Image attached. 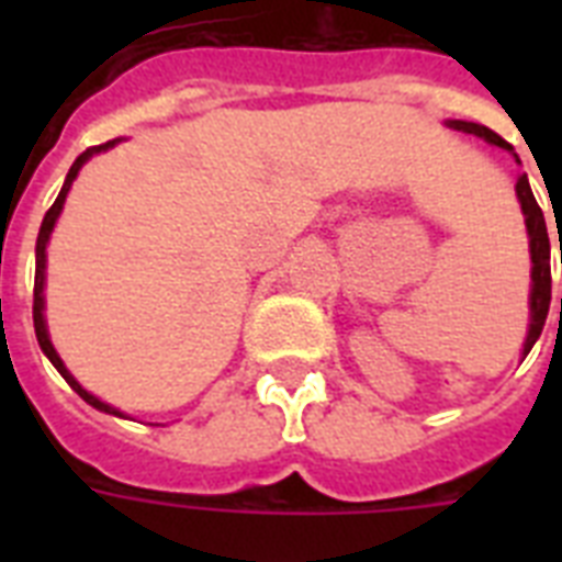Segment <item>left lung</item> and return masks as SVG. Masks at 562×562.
<instances>
[{
  "label": "left lung",
  "instance_id": "left-lung-1",
  "mask_svg": "<svg viewBox=\"0 0 562 562\" xmlns=\"http://www.w3.org/2000/svg\"><path fill=\"white\" fill-rule=\"evenodd\" d=\"M454 131H463V134H475L487 143L498 145V148H510V145L484 125H475V122H461V119H452L446 122ZM516 194H519V203H522L525 212V227H528V236H531V329H528V338H525V352L528 356L531 347L540 338L542 326H546V317H549V303H551V245H549V227H546V215H542L540 203L533 198L531 187H528V178L516 180ZM558 215V212H554ZM560 265H562V245H560ZM560 317H562V297H560Z\"/></svg>",
  "mask_w": 562,
  "mask_h": 562
}]
</instances>
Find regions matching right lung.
Returning a JSON list of instances; mask_svg holds the SVG:
<instances>
[{"instance_id":"right-lung-1","label":"right lung","mask_w":562,"mask_h":562,"mask_svg":"<svg viewBox=\"0 0 562 562\" xmlns=\"http://www.w3.org/2000/svg\"><path fill=\"white\" fill-rule=\"evenodd\" d=\"M110 145H116V139H110V143H104V145H92V148H87V151H83L81 157H78V160L72 162V169H69V175H66V180H64V189H60V194H57V201L52 203V206H48L46 218H43V224H40V236H37V273H34V333H37L40 350L46 352L48 361H52V364H55V368H57V373L64 375L66 382H69V387H72V391L78 393V396H81L83 402H90L92 408L104 411V414H119L116 408H110L108 402L95 400L92 393L83 391L81 384L75 382L72 375H69V370L64 368V361H60V356H57L55 347H52V341H48L46 321H43V282H46V241H48V236H52V227H55L57 215H60V210H64L66 192H69V187H72V180L78 178V171H81V166L87 160H90L92 154L108 151ZM119 417H122V414H119Z\"/></svg>"}]
</instances>
